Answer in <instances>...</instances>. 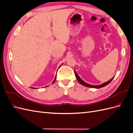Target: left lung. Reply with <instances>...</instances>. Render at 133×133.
<instances>
[{
    "label": "left lung",
    "instance_id": "obj_1",
    "mask_svg": "<svg viewBox=\"0 0 133 133\" xmlns=\"http://www.w3.org/2000/svg\"><path fill=\"white\" fill-rule=\"evenodd\" d=\"M74 73H75V77H76V78H77V81L79 82V83H81V84H82L83 85L85 86V87H90V88H102V87H105V86L107 85V84H109L110 83V82H111V81H112V80L114 78V77L113 78H111V79L109 80V81H107V82H105V83H102V84H101L95 85L89 84H88V83H86V82H85L84 81H83L82 80V79L79 77V75L77 74L76 71H75V70H74Z\"/></svg>",
    "mask_w": 133,
    "mask_h": 133
}]
</instances>
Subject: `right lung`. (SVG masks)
I'll return each instance as SVG.
<instances>
[{
    "mask_svg": "<svg viewBox=\"0 0 133 133\" xmlns=\"http://www.w3.org/2000/svg\"><path fill=\"white\" fill-rule=\"evenodd\" d=\"M61 65H60V66ZM60 66H59V67H60ZM56 77H55V79H54V81H53V82H52V83H54L55 81V80H56ZM48 85L46 86V87H48ZM33 88V89H36L35 88Z\"/></svg>",
    "mask_w": 133,
    "mask_h": 133,
    "instance_id": "1",
    "label": "right lung"
}]
</instances>
